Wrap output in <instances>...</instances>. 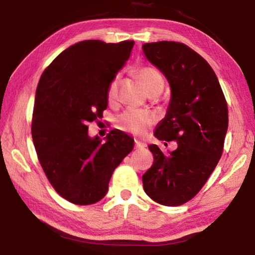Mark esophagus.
<instances>
[{"label": "esophagus", "mask_w": 255, "mask_h": 255, "mask_svg": "<svg viewBox=\"0 0 255 255\" xmlns=\"http://www.w3.org/2000/svg\"><path fill=\"white\" fill-rule=\"evenodd\" d=\"M146 147H147V145L146 144L141 143V141H139V140H135V148L136 149H144Z\"/></svg>", "instance_id": "esophagus-1"}]
</instances>
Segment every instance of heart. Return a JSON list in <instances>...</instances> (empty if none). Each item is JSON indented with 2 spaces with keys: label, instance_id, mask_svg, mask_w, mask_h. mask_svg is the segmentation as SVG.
Masks as SVG:
<instances>
[{
  "label": "heart",
  "instance_id": "heart-1",
  "mask_svg": "<svg viewBox=\"0 0 255 255\" xmlns=\"http://www.w3.org/2000/svg\"><path fill=\"white\" fill-rule=\"evenodd\" d=\"M135 74L140 80L141 83L145 86L146 91L149 94L163 89L164 81L162 75L159 74L157 70L150 66H143L137 68ZM118 83L119 77L115 76L110 81L107 88V100L108 102L114 103L118 98ZM156 122V115L152 111L135 109V108H129L124 111L118 117V127L124 131L133 133V135H145L148 131L150 126Z\"/></svg>",
  "mask_w": 255,
  "mask_h": 255
}]
</instances>
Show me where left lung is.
<instances>
[{"label": "left lung", "instance_id": "1", "mask_svg": "<svg viewBox=\"0 0 255 255\" xmlns=\"http://www.w3.org/2000/svg\"><path fill=\"white\" fill-rule=\"evenodd\" d=\"M143 51L171 88L166 115L154 135L178 143L172 152L148 146L154 163L143 175L144 190L157 204L180 206L200 191L222 156L227 103L213 68L188 46L157 41L144 44Z\"/></svg>", "mask_w": 255, "mask_h": 255}]
</instances>
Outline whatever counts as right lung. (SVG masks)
Here are the masks:
<instances>
[{"label":"right lung","mask_w":255,"mask_h":255,"mask_svg":"<svg viewBox=\"0 0 255 255\" xmlns=\"http://www.w3.org/2000/svg\"><path fill=\"white\" fill-rule=\"evenodd\" d=\"M133 41L84 40L56 57L38 83L31 133L42 170L59 196L92 205L108 192L116 167L133 139L115 129L105 141L86 124L107 109V88L130 56Z\"/></svg>","instance_id":"add662e5"}]
</instances>
